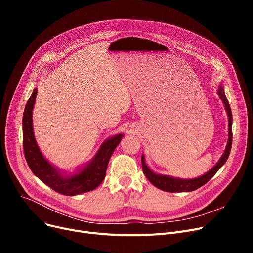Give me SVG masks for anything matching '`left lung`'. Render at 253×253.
Here are the masks:
<instances>
[{"label": "left lung", "instance_id": "1", "mask_svg": "<svg viewBox=\"0 0 253 253\" xmlns=\"http://www.w3.org/2000/svg\"><path fill=\"white\" fill-rule=\"evenodd\" d=\"M218 96L221 98L224 108L227 110L228 117H229V140L227 148H225V151L221 158L219 159V161L216 163V165L209 170L207 173L204 175L197 177L194 179H180V178H174L171 176H166V175H160V174H156L154 172L147 166V164L144 163V157L141 156V165H142V170L143 173L155 187L158 189H160L165 192L169 193H176V192H192L195 191L199 188H201L202 185H204L206 182H208L212 177L214 176V174L218 171V169L225 163V161L228 160V158L231 153V148H232V141H233V133H232V123H233V116H232V111H231V106L229 103V100L225 97L224 94V90L220 86L218 88Z\"/></svg>", "mask_w": 253, "mask_h": 253}]
</instances>
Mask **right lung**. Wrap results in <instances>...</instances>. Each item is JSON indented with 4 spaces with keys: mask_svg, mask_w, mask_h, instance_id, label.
<instances>
[{
    "mask_svg": "<svg viewBox=\"0 0 253 253\" xmlns=\"http://www.w3.org/2000/svg\"><path fill=\"white\" fill-rule=\"evenodd\" d=\"M37 91L38 90L35 88L33 94L26 102L22 118L23 152L25 160L33 173L52 190L65 196H75L96 189L105 177V171L108 168L110 158L117 145L121 141L123 134L116 135L106 140L101 145L93 161L80 173L70 177H64L43 157L34 136L32 112Z\"/></svg>",
    "mask_w": 253,
    "mask_h": 253,
    "instance_id": "right-lung-1",
    "label": "right lung"
}]
</instances>
